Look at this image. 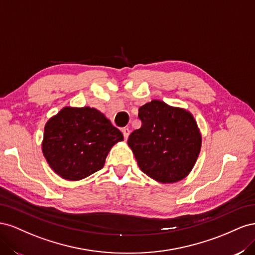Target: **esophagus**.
Listing matches in <instances>:
<instances>
[{
	"label": "esophagus",
	"mask_w": 255,
	"mask_h": 255,
	"mask_svg": "<svg viewBox=\"0 0 255 255\" xmlns=\"http://www.w3.org/2000/svg\"><path fill=\"white\" fill-rule=\"evenodd\" d=\"M129 128H122V133H123V136H125V139L127 140L128 138V135H129Z\"/></svg>",
	"instance_id": "1"
}]
</instances>
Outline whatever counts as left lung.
Listing matches in <instances>:
<instances>
[{
  "instance_id": "obj_1",
  "label": "left lung",
  "mask_w": 255,
  "mask_h": 255,
  "mask_svg": "<svg viewBox=\"0 0 255 255\" xmlns=\"http://www.w3.org/2000/svg\"><path fill=\"white\" fill-rule=\"evenodd\" d=\"M140 128L128 144L140 170L159 183H176L186 177L201 151L202 135L192 114L182 107L152 100L139 109Z\"/></svg>"
}]
</instances>
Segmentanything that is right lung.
Instances as JSON below:
<instances>
[{"instance_id":"obj_1","label":"right lung","mask_w":255,"mask_h":255,"mask_svg":"<svg viewBox=\"0 0 255 255\" xmlns=\"http://www.w3.org/2000/svg\"><path fill=\"white\" fill-rule=\"evenodd\" d=\"M123 135L94 107L66 106L44 126L41 149L61 179L80 181L102 169Z\"/></svg>"}]
</instances>
